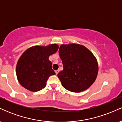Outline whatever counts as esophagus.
<instances>
[{"label":"esophagus","instance_id":"1","mask_svg":"<svg viewBox=\"0 0 122 122\" xmlns=\"http://www.w3.org/2000/svg\"><path fill=\"white\" fill-rule=\"evenodd\" d=\"M55 72H56V74L57 75V74L58 73V72H59V70H57V71H55Z\"/></svg>","mask_w":122,"mask_h":122}]
</instances>
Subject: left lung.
Returning <instances> with one entry per match:
<instances>
[{
    "mask_svg": "<svg viewBox=\"0 0 122 122\" xmlns=\"http://www.w3.org/2000/svg\"><path fill=\"white\" fill-rule=\"evenodd\" d=\"M59 55L64 69L58 73L62 86L73 92H80L90 87L98 74L96 57L84 46L76 43L62 44Z\"/></svg>",
    "mask_w": 122,
    "mask_h": 122,
    "instance_id": "obj_1",
    "label": "left lung"
}]
</instances>
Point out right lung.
<instances>
[{"instance_id": "add662e5", "label": "right lung", "mask_w": 122, "mask_h": 122, "mask_svg": "<svg viewBox=\"0 0 122 122\" xmlns=\"http://www.w3.org/2000/svg\"><path fill=\"white\" fill-rule=\"evenodd\" d=\"M58 49V45L55 43L27 49L16 64V74L20 84L32 92L39 91L45 87L49 77L56 75L49 57Z\"/></svg>"}]
</instances>
